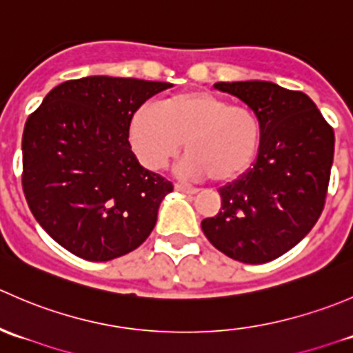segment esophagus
<instances>
[{"label": "esophagus", "mask_w": 353, "mask_h": 353, "mask_svg": "<svg viewBox=\"0 0 353 353\" xmlns=\"http://www.w3.org/2000/svg\"><path fill=\"white\" fill-rule=\"evenodd\" d=\"M174 188H176V191H183V193H188V194H196L198 193L196 188L186 186V184H174Z\"/></svg>", "instance_id": "1"}]
</instances>
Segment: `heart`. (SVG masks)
<instances>
[{
	"label": "heart",
	"instance_id": "b5f03b06",
	"mask_svg": "<svg viewBox=\"0 0 353 353\" xmlns=\"http://www.w3.org/2000/svg\"><path fill=\"white\" fill-rule=\"evenodd\" d=\"M126 138L138 162L160 170L181 150L179 172L193 179L212 177L216 184L241 179L258 160L263 123L248 105L206 90L169 95L155 105H140L128 119Z\"/></svg>",
	"mask_w": 353,
	"mask_h": 353
}]
</instances>
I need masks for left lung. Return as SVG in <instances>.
<instances>
[{"instance_id": "1", "label": "left lung", "mask_w": 353, "mask_h": 353, "mask_svg": "<svg viewBox=\"0 0 353 353\" xmlns=\"http://www.w3.org/2000/svg\"><path fill=\"white\" fill-rule=\"evenodd\" d=\"M263 123L252 169L220 188L222 206L201 222L219 251L249 265L268 263L301 243L325 208L334 152L333 128L314 102L272 81H219Z\"/></svg>"}]
</instances>
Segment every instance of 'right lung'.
<instances>
[{"label": "right lung", "mask_w": 353, "mask_h": 353, "mask_svg": "<svg viewBox=\"0 0 353 353\" xmlns=\"http://www.w3.org/2000/svg\"><path fill=\"white\" fill-rule=\"evenodd\" d=\"M169 87L138 78L68 80L28 116L25 199L42 229L78 258H119L154 230L160 201L174 186L140 165L126 126L134 109Z\"/></svg>", "instance_id": "1"}]
</instances>
